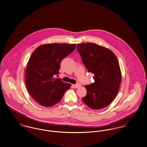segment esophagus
Returning <instances> with one entry per match:
<instances>
[{
	"label": "esophagus",
	"instance_id": "obj_1",
	"mask_svg": "<svg viewBox=\"0 0 147 147\" xmlns=\"http://www.w3.org/2000/svg\"><path fill=\"white\" fill-rule=\"evenodd\" d=\"M81 85L80 84L77 83L76 84H73L72 87H73V88H80L81 87Z\"/></svg>",
	"mask_w": 147,
	"mask_h": 147
}]
</instances>
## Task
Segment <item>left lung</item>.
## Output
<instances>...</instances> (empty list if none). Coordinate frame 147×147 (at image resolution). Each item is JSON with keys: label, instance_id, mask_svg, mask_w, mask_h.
<instances>
[{"label": "left lung", "instance_id": "left-lung-1", "mask_svg": "<svg viewBox=\"0 0 147 147\" xmlns=\"http://www.w3.org/2000/svg\"><path fill=\"white\" fill-rule=\"evenodd\" d=\"M77 50L94 82L86 85L87 94L82 98L89 108L99 110L109 105L119 90L121 74L119 61L113 51L95 43L78 44Z\"/></svg>", "mask_w": 147, "mask_h": 147}]
</instances>
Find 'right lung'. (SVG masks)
<instances>
[{"label":"right lung","instance_id":"1","mask_svg":"<svg viewBox=\"0 0 147 147\" xmlns=\"http://www.w3.org/2000/svg\"><path fill=\"white\" fill-rule=\"evenodd\" d=\"M76 45L53 43L39 46L32 53L26 70V84L32 98L40 105L49 107L59 102L71 87L60 78V63L70 54Z\"/></svg>","mask_w":147,"mask_h":147}]
</instances>
